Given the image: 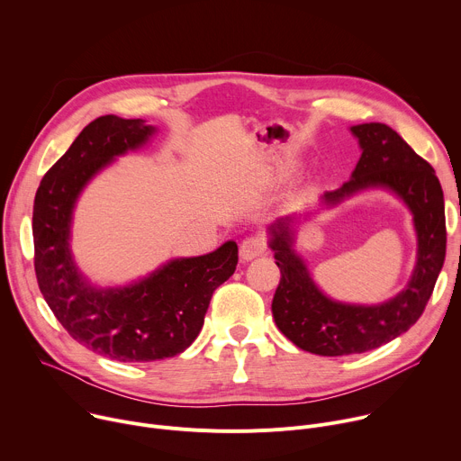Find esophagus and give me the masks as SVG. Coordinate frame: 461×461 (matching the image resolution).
I'll return each instance as SVG.
<instances>
[{
    "label": "esophagus",
    "instance_id": "esophagus-1",
    "mask_svg": "<svg viewBox=\"0 0 461 461\" xmlns=\"http://www.w3.org/2000/svg\"><path fill=\"white\" fill-rule=\"evenodd\" d=\"M267 249V243H266V238L262 234H252V236H247L241 245H240V257L241 260H252L260 257V254H264V250Z\"/></svg>",
    "mask_w": 461,
    "mask_h": 461
}]
</instances>
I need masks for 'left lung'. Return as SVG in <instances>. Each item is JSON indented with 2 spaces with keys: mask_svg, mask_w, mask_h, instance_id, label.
Returning <instances> with one entry per match:
<instances>
[{
  "mask_svg": "<svg viewBox=\"0 0 461 461\" xmlns=\"http://www.w3.org/2000/svg\"><path fill=\"white\" fill-rule=\"evenodd\" d=\"M351 131L363 148L361 159L351 179L328 192L324 201L333 204L368 186L395 192L414 214L418 264L411 284L384 303L333 302L317 289L302 258L291 249L294 218L271 225L269 245L282 275L273 298L275 322L300 349L324 357L370 351L411 330L427 308L447 247L443 190L434 168L383 122L359 124Z\"/></svg>",
  "mask_w": 461,
  "mask_h": 461,
  "instance_id": "left-lung-1",
  "label": "left lung"
}]
</instances>
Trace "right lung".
<instances>
[{"mask_svg":"<svg viewBox=\"0 0 461 461\" xmlns=\"http://www.w3.org/2000/svg\"><path fill=\"white\" fill-rule=\"evenodd\" d=\"M153 131L142 119H95L47 170L32 209L34 271L50 312L77 342L121 363L159 361L185 351L203 328L212 293L238 264V245L227 241L204 257L174 260L124 289H95L78 273L68 240L80 190Z\"/></svg>","mask_w":461,"mask_h":461,"instance_id":"right-lung-1","label":"right lung"}]
</instances>
